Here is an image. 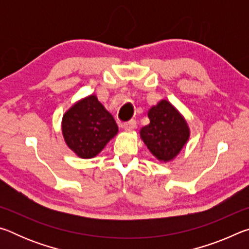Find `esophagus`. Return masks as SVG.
<instances>
[{
    "label": "esophagus",
    "instance_id": "obj_1",
    "mask_svg": "<svg viewBox=\"0 0 249 249\" xmlns=\"http://www.w3.org/2000/svg\"><path fill=\"white\" fill-rule=\"evenodd\" d=\"M136 126H137L136 121H135V120H130V121H128V122H126V123H124L123 127H124L125 130H133V129L136 128Z\"/></svg>",
    "mask_w": 249,
    "mask_h": 249
}]
</instances>
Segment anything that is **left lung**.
I'll use <instances>...</instances> for the list:
<instances>
[{"label": "left lung", "instance_id": "left-lung-1", "mask_svg": "<svg viewBox=\"0 0 249 249\" xmlns=\"http://www.w3.org/2000/svg\"><path fill=\"white\" fill-rule=\"evenodd\" d=\"M150 123L141 129V137L156 158L160 161H170L190 136L188 124L174 105L166 100L148 111Z\"/></svg>", "mask_w": 249, "mask_h": 249}]
</instances>
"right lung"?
<instances>
[{"instance_id":"obj_1","label":"right lung","mask_w":249,"mask_h":249,"mask_svg":"<svg viewBox=\"0 0 249 249\" xmlns=\"http://www.w3.org/2000/svg\"><path fill=\"white\" fill-rule=\"evenodd\" d=\"M66 144L79 157L93 158L119 132L113 116L95 95L80 100L62 117Z\"/></svg>"}]
</instances>
